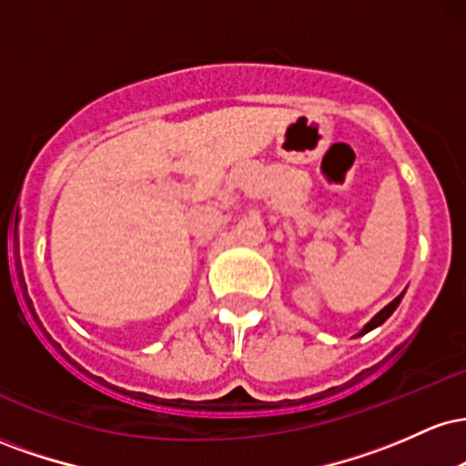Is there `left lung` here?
<instances>
[{"instance_id":"8db88e82","label":"left lung","mask_w":466,"mask_h":466,"mask_svg":"<svg viewBox=\"0 0 466 466\" xmlns=\"http://www.w3.org/2000/svg\"><path fill=\"white\" fill-rule=\"evenodd\" d=\"M403 296H405V291H403V293H399V296H397V298H394V300H392V302H390V304H386V307H383V309H381V311H379L377 315H374V318L370 319V322H368L366 326H363V329H361V330H360V333H357L355 337H361V335L370 333V330H374V329H377V326H381L383 322H386V319L390 318V315H392L394 311H397V307H399V304H400V300H403Z\"/></svg>"}]
</instances>
